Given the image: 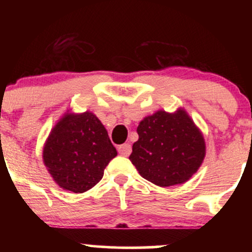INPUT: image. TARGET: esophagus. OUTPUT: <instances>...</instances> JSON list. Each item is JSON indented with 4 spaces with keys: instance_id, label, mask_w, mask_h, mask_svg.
<instances>
[{
    "instance_id": "obj_1",
    "label": "esophagus",
    "mask_w": 252,
    "mask_h": 252,
    "mask_svg": "<svg viewBox=\"0 0 252 252\" xmlns=\"http://www.w3.org/2000/svg\"><path fill=\"white\" fill-rule=\"evenodd\" d=\"M118 153H120V155L122 156H129L130 153H131V146H130L129 143H124L122 146H120L117 148Z\"/></svg>"
}]
</instances>
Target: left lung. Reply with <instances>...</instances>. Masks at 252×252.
Wrapping results in <instances>:
<instances>
[{"label":"left lung","instance_id":"left-lung-1","mask_svg":"<svg viewBox=\"0 0 252 252\" xmlns=\"http://www.w3.org/2000/svg\"><path fill=\"white\" fill-rule=\"evenodd\" d=\"M129 156L140 175L160 187L184 184L205 158L201 132L184 110L158 111L141 121Z\"/></svg>","mask_w":252,"mask_h":252}]
</instances>
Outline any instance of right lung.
<instances>
[{"label": "right lung", "instance_id": "right-lung-1", "mask_svg": "<svg viewBox=\"0 0 252 252\" xmlns=\"http://www.w3.org/2000/svg\"><path fill=\"white\" fill-rule=\"evenodd\" d=\"M117 155L108 131L91 112L65 115L43 147V162L63 189L84 193L102 180Z\"/></svg>", "mask_w": 252, "mask_h": 252}]
</instances>
